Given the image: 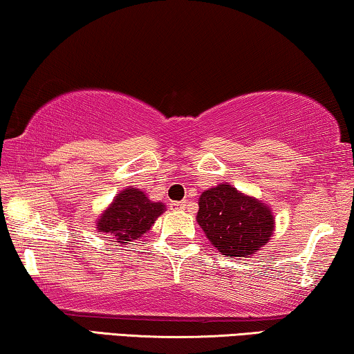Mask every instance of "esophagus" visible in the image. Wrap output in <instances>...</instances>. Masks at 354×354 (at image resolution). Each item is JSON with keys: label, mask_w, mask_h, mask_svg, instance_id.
<instances>
[{"label": "esophagus", "mask_w": 354, "mask_h": 354, "mask_svg": "<svg viewBox=\"0 0 354 354\" xmlns=\"http://www.w3.org/2000/svg\"><path fill=\"white\" fill-rule=\"evenodd\" d=\"M187 205H185V201H171V209H174V211H180V209H183V207H185Z\"/></svg>", "instance_id": "34e87169"}]
</instances>
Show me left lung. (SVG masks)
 Masks as SVG:
<instances>
[{"label": "left lung", "mask_w": 354, "mask_h": 354, "mask_svg": "<svg viewBox=\"0 0 354 354\" xmlns=\"http://www.w3.org/2000/svg\"><path fill=\"white\" fill-rule=\"evenodd\" d=\"M198 206V225L209 243L229 258L256 254L274 234L275 217L269 205L230 183L203 192Z\"/></svg>", "instance_id": "1"}]
</instances>
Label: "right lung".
Returning a JSON list of instances; mask_svg holds the SVG:
<instances>
[{
  "instance_id": "obj_1",
  "label": "right lung",
  "mask_w": 354,
  "mask_h": 354,
  "mask_svg": "<svg viewBox=\"0 0 354 354\" xmlns=\"http://www.w3.org/2000/svg\"><path fill=\"white\" fill-rule=\"evenodd\" d=\"M164 211V203L151 201L143 190L129 187L119 192L111 205L101 212L95 222L96 230L108 235L111 241L127 245L147 234Z\"/></svg>"
}]
</instances>
